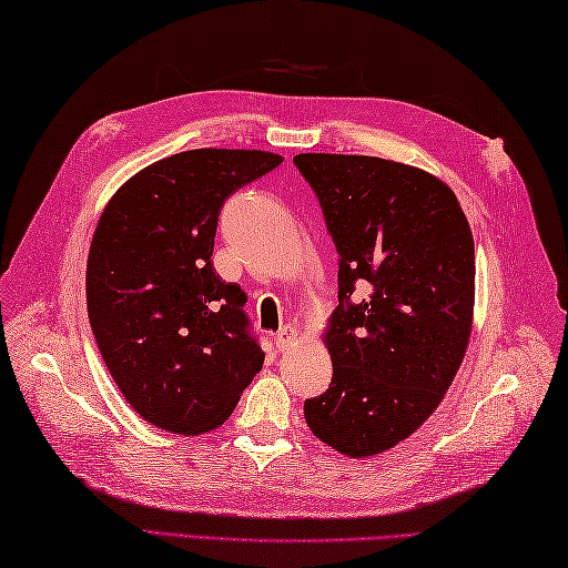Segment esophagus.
I'll list each match as a JSON object with an SVG mask.
<instances>
[{
	"label": "esophagus",
	"instance_id": "obj_1",
	"mask_svg": "<svg viewBox=\"0 0 568 568\" xmlns=\"http://www.w3.org/2000/svg\"><path fill=\"white\" fill-rule=\"evenodd\" d=\"M297 336L300 332L295 327H291V324H285V327H281V332L275 334V346L281 348V352H287V348H293L297 344Z\"/></svg>",
	"mask_w": 568,
	"mask_h": 568
}]
</instances>
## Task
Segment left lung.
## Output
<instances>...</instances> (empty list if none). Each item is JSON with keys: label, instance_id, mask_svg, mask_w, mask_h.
<instances>
[{"label": "left lung", "instance_id": "left-lung-1", "mask_svg": "<svg viewBox=\"0 0 568 568\" xmlns=\"http://www.w3.org/2000/svg\"><path fill=\"white\" fill-rule=\"evenodd\" d=\"M293 163L339 253V305L324 336L334 376L305 400L307 427L339 454H381L422 427L462 366L474 236L452 187L419 168L342 153Z\"/></svg>", "mask_w": 568, "mask_h": 568}]
</instances>
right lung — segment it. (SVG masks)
<instances>
[{"instance_id": "right-lung-1", "label": "right lung", "mask_w": 568, "mask_h": 568, "mask_svg": "<svg viewBox=\"0 0 568 568\" xmlns=\"http://www.w3.org/2000/svg\"><path fill=\"white\" fill-rule=\"evenodd\" d=\"M281 163L241 149L168 155L126 180L100 216L90 327L126 403L155 427H220L263 366L246 293L216 275L212 251L226 197Z\"/></svg>"}]
</instances>
